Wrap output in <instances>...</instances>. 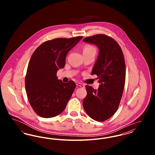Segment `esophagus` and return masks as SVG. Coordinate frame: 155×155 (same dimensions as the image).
I'll list each match as a JSON object with an SVG mask.
<instances>
[{"label":"esophagus","instance_id":"34e87169","mask_svg":"<svg viewBox=\"0 0 155 155\" xmlns=\"http://www.w3.org/2000/svg\"><path fill=\"white\" fill-rule=\"evenodd\" d=\"M76 85H77V86H79V87H80L81 88H84L85 87H84V85L82 84H81L80 82H77L76 83Z\"/></svg>","mask_w":155,"mask_h":155}]
</instances>
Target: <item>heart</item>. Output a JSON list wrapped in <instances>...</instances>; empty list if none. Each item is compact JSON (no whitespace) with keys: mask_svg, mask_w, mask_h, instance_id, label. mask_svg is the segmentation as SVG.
Masks as SVG:
<instances>
[{"mask_svg":"<svg viewBox=\"0 0 155 155\" xmlns=\"http://www.w3.org/2000/svg\"><path fill=\"white\" fill-rule=\"evenodd\" d=\"M84 52H94V53H95V49L93 46L87 45V46H85V48L84 49Z\"/></svg>","mask_w":155,"mask_h":155,"instance_id":"obj_1","label":"heart"}]
</instances>
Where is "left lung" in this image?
Masks as SVG:
<instances>
[{
  "mask_svg": "<svg viewBox=\"0 0 155 155\" xmlns=\"http://www.w3.org/2000/svg\"><path fill=\"white\" fill-rule=\"evenodd\" d=\"M83 41L95 45L99 49L91 74L97 75L100 84L97 90L85 86L87 95L83 107L91 118L103 121L117 110L123 95L125 81L124 55L118 43L104 34L87 37Z\"/></svg>",
  "mask_w": 155,
  "mask_h": 155,
  "instance_id": "left-lung-1",
  "label": "left lung"
}]
</instances>
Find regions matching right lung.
<instances>
[{"mask_svg":"<svg viewBox=\"0 0 155 155\" xmlns=\"http://www.w3.org/2000/svg\"><path fill=\"white\" fill-rule=\"evenodd\" d=\"M83 37L56 38L39 45L30 59L25 80L30 104L37 114L51 118L62 113L76 87L73 81L64 83L57 72L66 63V57Z\"/></svg>","mask_w":155,"mask_h":155,"instance_id":"1","label":"right lung"}]
</instances>
